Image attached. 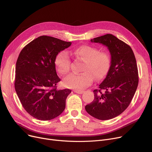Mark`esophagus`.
Instances as JSON below:
<instances>
[{
  "instance_id": "esophagus-1",
  "label": "esophagus",
  "mask_w": 152,
  "mask_h": 152,
  "mask_svg": "<svg viewBox=\"0 0 152 152\" xmlns=\"http://www.w3.org/2000/svg\"><path fill=\"white\" fill-rule=\"evenodd\" d=\"M75 93H77V94H82L83 93V91H81V90H75L73 91Z\"/></svg>"
}]
</instances>
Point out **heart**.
I'll list each match as a JSON object with an SVG mask.
<instances>
[{"label":"heart","instance_id":"obj_1","mask_svg":"<svg viewBox=\"0 0 152 152\" xmlns=\"http://www.w3.org/2000/svg\"><path fill=\"white\" fill-rule=\"evenodd\" d=\"M75 58L84 61L80 74H70L63 79V84L69 88L83 90L89 86L93 80L102 79L107 73L111 64V57L105 52H99L94 47L83 45L69 52ZM55 64L58 72L65 75L70 71V59L66 52L62 51L57 54Z\"/></svg>","mask_w":152,"mask_h":152}]
</instances>
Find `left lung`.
<instances>
[{"instance_id":"1","label":"left lung","mask_w":152,"mask_h":152,"mask_svg":"<svg viewBox=\"0 0 152 152\" xmlns=\"http://www.w3.org/2000/svg\"><path fill=\"white\" fill-rule=\"evenodd\" d=\"M91 41L106 46L111 61L105 78L98 90L93 91V101L85 108L97 119H112L128 107L137 90L138 72L136 59L131 48L112 34L94 38Z\"/></svg>"}]
</instances>
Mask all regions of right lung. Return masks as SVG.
I'll return each mask as SVG.
<instances>
[{
    "mask_svg": "<svg viewBox=\"0 0 152 152\" xmlns=\"http://www.w3.org/2000/svg\"><path fill=\"white\" fill-rule=\"evenodd\" d=\"M72 45L59 39L42 35L34 39L20 52L15 67V89L24 109L33 117L50 120L66 108L72 92L58 90L55 59L58 53Z\"/></svg>",
    "mask_w": 152,
    "mask_h": 152,
    "instance_id": "obj_1",
    "label": "right lung"
}]
</instances>
